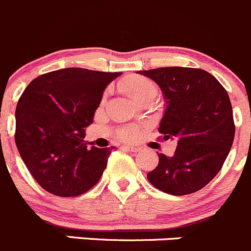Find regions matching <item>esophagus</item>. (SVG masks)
I'll use <instances>...</instances> for the list:
<instances>
[{"label": "esophagus", "mask_w": 251, "mask_h": 251, "mask_svg": "<svg viewBox=\"0 0 251 251\" xmlns=\"http://www.w3.org/2000/svg\"><path fill=\"white\" fill-rule=\"evenodd\" d=\"M122 150H124V151H129V152H137V151H139V148L123 145V147H122Z\"/></svg>", "instance_id": "esophagus-1"}]
</instances>
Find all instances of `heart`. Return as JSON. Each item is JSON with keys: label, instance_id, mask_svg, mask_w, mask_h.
<instances>
[{"label": "heart", "instance_id": "b5f03b06", "mask_svg": "<svg viewBox=\"0 0 251 251\" xmlns=\"http://www.w3.org/2000/svg\"><path fill=\"white\" fill-rule=\"evenodd\" d=\"M119 88L124 94L132 97L134 101L143 102L149 97H155L157 92L156 85L148 77L139 75H130L119 82ZM138 134V127L129 126L121 130V138L124 140H133Z\"/></svg>", "mask_w": 251, "mask_h": 251}]
</instances>
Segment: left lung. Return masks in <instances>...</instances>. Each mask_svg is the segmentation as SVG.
Here are the masks:
<instances>
[{
	"label": "left lung",
	"mask_w": 251,
	"mask_h": 251,
	"mask_svg": "<svg viewBox=\"0 0 251 251\" xmlns=\"http://www.w3.org/2000/svg\"><path fill=\"white\" fill-rule=\"evenodd\" d=\"M139 74L154 80L166 99L159 132L165 140L177 139L173 156L159 154V164L148 174V180L174 196L201 190L221 171L234 140L226 88L202 69L171 66Z\"/></svg>",
	"instance_id": "left-lung-1"
}]
</instances>
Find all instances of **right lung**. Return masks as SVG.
Segmentation results:
<instances>
[{
    "label": "right lung",
    "instance_id": "obj_1",
    "mask_svg": "<svg viewBox=\"0 0 251 251\" xmlns=\"http://www.w3.org/2000/svg\"><path fill=\"white\" fill-rule=\"evenodd\" d=\"M121 73L81 68L50 71L25 87L16 108L14 140L38 183L60 197L87 192L101 178L111 148H87L102 94Z\"/></svg>",
    "mask_w": 251,
    "mask_h": 251
}]
</instances>
